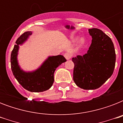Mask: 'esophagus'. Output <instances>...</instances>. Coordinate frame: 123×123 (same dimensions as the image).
Here are the masks:
<instances>
[{"instance_id": "obj_1", "label": "esophagus", "mask_w": 123, "mask_h": 123, "mask_svg": "<svg viewBox=\"0 0 123 123\" xmlns=\"http://www.w3.org/2000/svg\"><path fill=\"white\" fill-rule=\"evenodd\" d=\"M64 57H65L66 59L69 60L71 58V57H72V55H71L70 53H68V52H67V53H65V54H64Z\"/></svg>"}]
</instances>
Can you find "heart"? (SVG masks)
<instances>
[{
  "label": "heart",
  "mask_w": 123,
  "mask_h": 123,
  "mask_svg": "<svg viewBox=\"0 0 123 123\" xmlns=\"http://www.w3.org/2000/svg\"><path fill=\"white\" fill-rule=\"evenodd\" d=\"M84 42H85V40H84V38H82V39H80V43L82 44H83L84 43Z\"/></svg>",
  "instance_id": "b5f03b06"
}]
</instances>
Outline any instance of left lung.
<instances>
[{"label":"left lung","instance_id":"obj_1","mask_svg":"<svg viewBox=\"0 0 123 123\" xmlns=\"http://www.w3.org/2000/svg\"><path fill=\"white\" fill-rule=\"evenodd\" d=\"M92 37L87 53L72 59L74 63L73 80L86 90L100 87L112 76L116 64L112 41L101 30L90 29Z\"/></svg>","mask_w":123,"mask_h":123}]
</instances>
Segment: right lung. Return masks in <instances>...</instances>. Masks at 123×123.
I'll use <instances>...</instances> for the list:
<instances>
[{
    "label": "right lung",
    "mask_w": 123,
    "mask_h": 123,
    "mask_svg": "<svg viewBox=\"0 0 123 123\" xmlns=\"http://www.w3.org/2000/svg\"><path fill=\"white\" fill-rule=\"evenodd\" d=\"M31 34V32H25L16 40L11 55V70L14 77L24 89L31 92H43L52 87L54 82V74L56 68L66 61V59L61 55L49 57L41 67L35 71L27 73L22 70L17 61L19 44H22Z\"/></svg>",
    "instance_id": "add662e5"
}]
</instances>
